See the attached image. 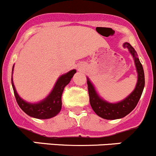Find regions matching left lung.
I'll use <instances>...</instances> for the list:
<instances>
[{
	"label": "left lung",
	"mask_w": 156,
	"mask_h": 156,
	"mask_svg": "<svg viewBox=\"0 0 156 156\" xmlns=\"http://www.w3.org/2000/svg\"><path fill=\"white\" fill-rule=\"evenodd\" d=\"M123 47L125 48H127L128 51L133 56L137 73V82L134 90L126 98L117 103H109L106 101L99 95L93 83L91 82L90 78L87 77V88L91 107L97 115L107 120L122 119L128 115L130 112L133 111L140 99L145 86L144 68L138 58L136 50L127 42L123 44Z\"/></svg>",
	"instance_id": "left-lung-1"
}]
</instances>
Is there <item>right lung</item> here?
<instances>
[{
  "mask_svg": "<svg viewBox=\"0 0 156 156\" xmlns=\"http://www.w3.org/2000/svg\"><path fill=\"white\" fill-rule=\"evenodd\" d=\"M14 65L12 69V87L19 106L25 113L31 117L38 119H48L59 114L62 108V94L64 87L70 82L73 75L76 73L75 69L69 71L59 77L51 92L44 99L37 103H29L20 97L12 81Z\"/></svg>",
  "mask_w": 156,
  "mask_h": 156,
  "instance_id": "obj_1",
  "label": "right lung"
}]
</instances>
